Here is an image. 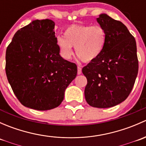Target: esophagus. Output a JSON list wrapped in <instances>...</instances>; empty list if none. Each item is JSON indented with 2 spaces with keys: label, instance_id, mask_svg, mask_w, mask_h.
<instances>
[{
  "label": "esophagus",
  "instance_id": "obj_1",
  "mask_svg": "<svg viewBox=\"0 0 146 146\" xmlns=\"http://www.w3.org/2000/svg\"><path fill=\"white\" fill-rule=\"evenodd\" d=\"M81 73H82V68L81 66H78V74L80 75L81 74Z\"/></svg>",
  "mask_w": 146,
  "mask_h": 146
}]
</instances>
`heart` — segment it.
<instances>
[{"instance_id": "1", "label": "heart", "mask_w": 146, "mask_h": 146, "mask_svg": "<svg viewBox=\"0 0 146 146\" xmlns=\"http://www.w3.org/2000/svg\"><path fill=\"white\" fill-rule=\"evenodd\" d=\"M64 36H58L56 39L63 58L70 59L75 47L78 58L85 63L91 62L100 55L107 39L104 27L90 25H73L66 28Z\"/></svg>"}]
</instances>
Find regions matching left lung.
<instances>
[{
    "instance_id": "1",
    "label": "left lung",
    "mask_w": 146,
    "mask_h": 146,
    "mask_svg": "<svg viewBox=\"0 0 146 146\" xmlns=\"http://www.w3.org/2000/svg\"><path fill=\"white\" fill-rule=\"evenodd\" d=\"M107 34L102 52L82 68L87 78L85 98L89 105L109 108L123 102L134 85L138 71L136 42L127 27L105 13L97 18Z\"/></svg>"
}]
</instances>
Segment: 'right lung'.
Listing matches in <instances>:
<instances>
[{
    "label": "right lung",
    "instance_id": "add662e5",
    "mask_svg": "<svg viewBox=\"0 0 146 146\" xmlns=\"http://www.w3.org/2000/svg\"><path fill=\"white\" fill-rule=\"evenodd\" d=\"M48 19L35 20L15 34L5 54V72L23 105L40 111L58 107L77 76V66L60 56Z\"/></svg>",
    "mask_w": 146,
    "mask_h": 146
}]
</instances>
